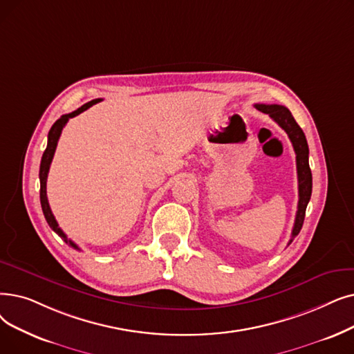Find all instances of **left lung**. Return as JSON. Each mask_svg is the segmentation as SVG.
Here are the masks:
<instances>
[{
    "mask_svg": "<svg viewBox=\"0 0 354 354\" xmlns=\"http://www.w3.org/2000/svg\"><path fill=\"white\" fill-rule=\"evenodd\" d=\"M259 111H262L265 114H269V117L278 122L279 127H282L289 140L292 142V146H294L295 155H297V172H298V194H299V201H298V211H297V217L294 223V228H292V234L288 245L294 241V239L299 234L304 218H305V211L306 205L310 203L311 192H313V174L310 169L308 163V143H306L305 134L302 129L298 126V122L295 121L294 115L290 114V111L283 105L278 104H256L254 105Z\"/></svg>",
    "mask_w": 354,
    "mask_h": 354,
    "instance_id": "1",
    "label": "left lung"
}]
</instances>
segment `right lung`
I'll return each mask as SVG.
<instances>
[{
    "label": "right lung",
    "instance_id": "add662e5",
    "mask_svg": "<svg viewBox=\"0 0 354 354\" xmlns=\"http://www.w3.org/2000/svg\"><path fill=\"white\" fill-rule=\"evenodd\" d=\"M100 101H101L100 98H98V100H92V101L84 104V105L81 106V109L75 110V111H72V113H69V114L62 115V117H60V118L55 122V124H53L52 129H50V131H49V136H48V147H46L44 153H43V156H41V162H40V172H39V178H40V204H41V209H43V214H44V218H46V221H48L49 227L53 230V232H55L57 236L62 237L66 244L72 245L73 249H78V250H80L78 245H76L72 240H69V239L66 237V234L62 232V230H60L57 221L55 220V215L52 214V209H50V207H49L48 195H46V180H48V174H49L50 163H52V159H53V155H55V150H56V146H57V142H59L60 133H62V130H64V127L66 126V122L69 121V118H72V117H75V115H78V114L84 113L85 110L89 109V106H92V105L100 102Z\"/></svg>",
    "mask_w": 354,
    "mask_h": 354
}]
</instances>
